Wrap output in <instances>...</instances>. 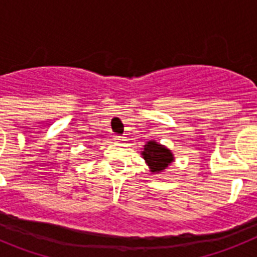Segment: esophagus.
Returning <instances> with one entry per match:
<instances>
[{
	"label": "esophagus",
	"mask_w": 257,
	"mask_h": 257,
	"mask_svg": "<svg viewBox=\"0 0 257 257\" xmlns=\"http://www.w3.org/2000/svg\"><path fill=\"white\" fill-rule=\"evenodd\" d=\"M114 140H115V142H123L124 138H123V136H121V135H114Z\"/></svg>",
	"instance_id": "1"
}]
</instances>
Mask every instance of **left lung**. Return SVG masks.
<instances>
[{
	"label": "left lung",
	"instance_id": "obj_1",
	"mask_svg": "<svg viewBox=\"0 0 257 257\" xmlns=\"http://www.w3.org/2000/svg\"><path fill=\"white\" fill-rule=\"evenodd\" d=\"M144 160L147 161L148 166L151 167L152 172H160L165 170L170 163L172 162V153L166 149L162 145L157 144L156 142H149L144 147L143 152Z\"/></svg>",
	"mask_w": 257,
	"mask_h": 257
}]
</instances>
